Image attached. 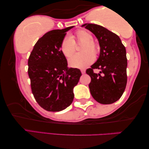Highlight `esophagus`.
I'll list each match as a JSON object with an SVG mask.
<instances>
[{
    "label": "esophagus",
    "instance_id": "34e87169",
    "mask_svg": "<svg viewBox=\"0 0 149 149\" xmlns=\"http://www.w3.org/2000/svg\"><path fill=\"white\" fill-rule=\"evenodd\" d=\"M80 71H81L82 74H84V73L86 72V71H85L84 69H81V70H80Z\"/></svg>",
    "mask_w": 149,
    "mask_h": 149
}]
</instances>
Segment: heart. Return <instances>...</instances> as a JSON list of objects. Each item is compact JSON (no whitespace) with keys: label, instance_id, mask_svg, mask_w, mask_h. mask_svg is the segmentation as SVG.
Returning a JSON list of instances; mask_svg holds the SVG:
<instances>
[{"label":"heart","instance_id":"1","mask_svg":"<svg viewBox=\"0 0 149 149\" xmlns=\"http://www.w3.org/2000/svg\"><path fill=\"white\" fill-rule=\"evenodd\" d=\"M93 40L92 34L86 30H80L75 32L71 37H65L61 41L60 49L66 57L69 58L75 52V43H83L82 54L75 55L70 58V67L75 69H84L91 65L94 61V55L97 54L98 47Z\"/></svg>","mask_w":149,"mask_h":149}]
</instances>
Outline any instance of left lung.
Returning a JSON list of instances; mask_svg holds the SVG:
<instances>
[{
  "label": "left lung",
  "mask_w": 149,
  "mask_h": 149,
  "mask_svg": "<svg viewBox=\"0 0 149 149\" xmlns=\"http://www.w3.org/2000/svg\"><path fill=\"white\" fill-rule=\"evenodd\" d=\"M82 26L96 36L100 47L97 61L86 71L91 78L89 84L91 95L100 104L114 103L122 96L127 80L125 46L118 35L103 26L94 24ZM96 68L101 70L98 74L93 72Z\"/></svg>",
  "instance_id": "1"
}]
</instances>
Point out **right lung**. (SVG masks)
<instances>
[{"instance_id":"add662e5","label":"right lung","mask_w":149,"mask_h":149,"mask_svg":"<svg viewBox=\"0 0 149 149\" xmlns=\"http://www.w3.org/2000/svg\"><path fill=\"white\" fill-rule=\"evenodd\" d=\"M74 26L48 31L34 45L28 58V75L31 92L38 104L49 111L67 108L74 99L73 88L82 73L68 68L60 49L66 32Z\"/></svg>"}]
</instances>
